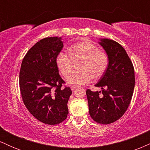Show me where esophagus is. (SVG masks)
Instances as JSON below:
<instances>
[{
  "mask_svg": "<svg viewBox=\"0 0 150 150\" xmlns=\"http://www.w3.org/2000/svg\"><path fill=\"white\" fill-rule=\"evenodd\" d=\"M76 88H77V86H75V85H73L70 87V89H71L72 91H74Z\"/></svg>",
  "mask_w": 150,
  "mask_h": 150,
  "instance_id": "esophagus-1",
  "label": "esophagus"
}]
</instances>
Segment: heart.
I'll list each match as a JSON object with an SVG mask.
<instances>
[{"label":"heart","instance_id":"obj_1","mask_svg":"<svg viewBox=\"0 0 150 150\" xmlns=\"http://www.w3.org/2000/svg\"><path fill=\"white\" fill-rule=\"evenodd\" d=\"M68 53L60 51L56 58V63L62 75L66 77L72 69L73 61L81 59L80 71L70 74L68 83L85 85L93 78H99L106 72L108 64V55L93 43L84 41L73 44L68 49Z\"/></svg>","mask_w":150,"mask_h":150}]
</instances>
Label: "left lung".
Returning a JSON list of instances; mask_svg holds the SVG:
<instances>
[{
    "label": "left lung",
    "instance_id": "left-lung-1",
    "mask_svg": "<svg viewBox=\"0 0 150 150\" xmlns=\"http://www.w3.org/2000/svg\"><path fill=\"white\" fill-rule=\"evenodd\" d=\"M99 44L108 58L106 72L95 85L102 90L87 89L86 94L90 116L97 123L106 125L119 119L128 109L135 87V73L131 60L120 44L108 39H100Z\"/></svg>",
    "mask_w": 150,
    "mask_h": 150
}]
</instances>
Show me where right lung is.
Segmentation results:
<instances>
[{"instance_id":"right-lung-1","label":"right lung","mask_w":150,"mask_h":150,"mask_svg":"<svg viewBox=\"0 0 150 150\" xmlns=\"http://www.w3.org/2000/svg\"><path fill=\"white\" fill-rule=\"evenodd\" d=\"M63 47L61 37H47L36 43L22 60L20 70V94L26 108L39 121L61 123L68 114L72 91L63 85L56 56Z\"/></svg>"}]
</instances>
